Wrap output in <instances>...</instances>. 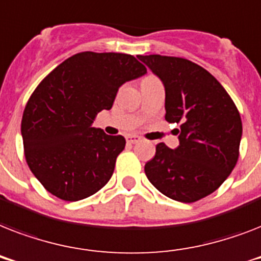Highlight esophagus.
<instances>
[{
    "label": "esophagus",
    "mask_w": 261,
    "mask_h": 261,
    "mask_svg": "<svg viewBox=\"0 0 261 261\" xmlns=\"http://www.w3.org/2000/svg\"><path fill=\"white\" fill-rule=\"evenodd\" d=\"M141 141H142V138H141V137H138V135H128V137H127V142L131 143V145L141 142Z\"/></svg>",
    "instance_id": "34e87169"
}]
</instances>
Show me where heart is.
Masks as SVG:
<instances>
[{
	"label": "heart",
	"mask_w": 261,
	"mask_h": 261,
	"mask_svg": "<svg viewBox=\"0 0 261 261\" xmlns=\"http://www.w3.org/2000/svg\"><path fill=\"white\" fill-rule=\"evenodd\" d=\"M146 79H147V77H146Z\"/></svg>",
	"instance_id": "obj_1"
}]
</instances>
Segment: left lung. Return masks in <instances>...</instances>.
I'll return each mask as SVG.
<instances>
[{
    "label": "left lung",
    "mask_w": 261,
    "mask_h": 261,
    "mask_svg": "<svg viewBox=\"0 0 261 261\" xmlns=\"http://www.w3.org/2000/svg\"><path fill=\"white\" fill-rule=\"evenodd\" d=\"M164 84L165 119L177 123L178 146H155L145 165L149 181L168 198L196 202L213 194L237 164L243 123L225 88L188 59L138 55Z\"/></svg>",
    "instance_id": "8db88e82"
}]
</instances>
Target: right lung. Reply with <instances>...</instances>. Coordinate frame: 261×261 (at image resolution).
I'll list each match as a JSON object with an SVG mask.
<instances>
[{
  "label": "right lung",
  "instance_id": "obj_1",
  "mask_svg": "<svg viewBox=\"0 0 261 261\" xmlns=\"http://www.w3.org/2000/svg\"><path fill=\"white\" fill-rule=\"evenodd\" d=\"M143 74L146 67L133 55L84 51L39 84L22 114L21 135L27 164L50 194L77 202L110 181L126 139L92 123L112 108L123 84Z\"/></svg>",
  "mask_w": 261,
  "mask_h": 261
}]
</instances>
